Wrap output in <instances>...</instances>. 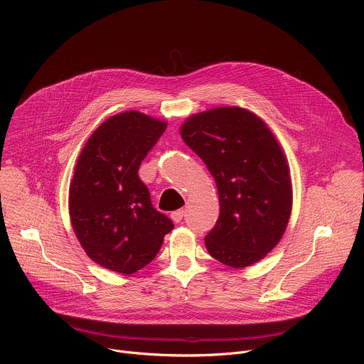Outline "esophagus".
<instances>
[{"instance_id":"1","label":"esophagus","mask_w":364,"mask_h":364,"mask_svg":"<svg viewBox=\"0 0 364 364\" xmlns=\"http://www.w3.org/2000/svg\"><path fill=\"white\" fill-rule=\"evenodd\" d=\"M183 216H184V210H181V209L176 210V212H171V219L176 223H180L183 220Z\"/></svg>"}]
</instances>
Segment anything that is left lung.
<instances>
[{
    "instance_id": "left-lung-1",
    "label": "left lung",
    "mask_w": 364,
    "mask_h": 364,
    "mask_svg": "<svg viewBox=\"0 0 364 364\" xmlns=\"http://www.w3.org/2000/svg\"><path fill=\"white\" fill-rule=\"evenodd\" d=\"M180 134L219 193L220 215L204 237L207 250L236 269L259 262L279 243L292 210L289 166L275 135L257 115L237 107L194 114Z\"/></svg>"
}]
</instances>
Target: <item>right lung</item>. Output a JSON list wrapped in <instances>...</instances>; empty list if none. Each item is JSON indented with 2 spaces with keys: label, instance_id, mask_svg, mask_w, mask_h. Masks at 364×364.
I'll return each mask as SVG.
<instances>
[{
  "label": "right lung",
  "instance_id": "right-lung-1",
  "mask_svg": "<svg viewBox=\"0 0 364 364\" xmlns=\"http://www.w3.org/2000/svg\"><path fill=\"white\" fill-rule=\"evenodd\" d=\"M167 122L127 111L100 124L86 141L69 187L72 228L102 268L131 275L157 256L173 222L151 204L138 170Z\"/></svg>",
  "mask_w": 364,
  "mask_h": 364
}]
</instances>
